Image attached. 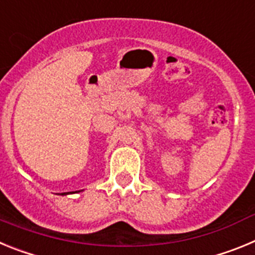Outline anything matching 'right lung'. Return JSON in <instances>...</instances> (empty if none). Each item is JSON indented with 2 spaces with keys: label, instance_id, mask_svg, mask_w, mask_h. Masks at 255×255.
<instances>
[{
  "label": "right lung",
  "instance_id": "right-lung-1",
  "mask_svg": "<svg viewBox=\"0 0 255 255\" xmlns=\"http://www.w3.org/2000/svg\"><path fill=\"white\" fill-rule=\"evenodd\" d=\"M65 194V193H62V194H61V195H64Z\"/></svg>",
  "mask_w": 255,
  "mask_h": 255
}]
</instances>
